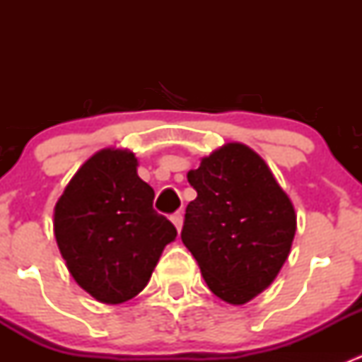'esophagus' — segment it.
<instances>
[{
    "mask_svg": "<svg viewBox=\"0 0 362 362\" xmlns=\"http://www.w3.org/2000/svg\"><path fill=\"white\" fill-rule=\"evenodd\" d=\"M171 222L175 224L177 231L180 233L182 231V224H184V215H182V211H177V214L171 215Z\"/></svg>",
    "mask_w": 362,
    "mask_h": 362,
    "instance_id": "obj_1",
    "label": "esophagus"
}]
</instances>
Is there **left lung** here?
<instances>
[{
	"mask_svg": "<svg viewBox=\"0 0 362 362\" xmlns=\"http://www.w3.org/2000/svg\"><path fill=\"white\" fill-rule=\"evenodd\" d=\"M198 198L187 204L182 242L208 289L245 305L289 257L296 211L268 164L243 144H226L187 173Z\"/></svg>",
	"mask_w": 362,
	"mask_h": 362,
	"instance_id": "8db88e82",
	"label": "left lung"
}]
</instances>
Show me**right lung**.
<instances>
[{
    "instance_id": "right-lung-1",
    "label": "right lung",
    "mask_w": 362,
    "mask_h": 362,
    "mask_svg": "<svg viewBox=\"0 0 362 362\" xmlns=\"http://www.w3.org/2000/svg\"><path fill=\"white\" fill-rule=\"evenodd\" d=\"M133 152L103 148L80 166L54 208V235L75 282L119 305L145 289L177 229L152 208Z\"/></svg>"
}]
</instances>
